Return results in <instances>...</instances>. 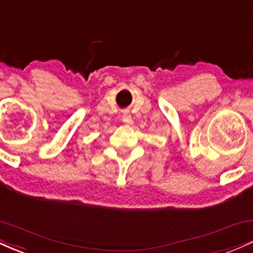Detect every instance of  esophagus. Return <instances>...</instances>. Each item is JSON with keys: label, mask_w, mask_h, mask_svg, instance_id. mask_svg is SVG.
I'll return each mask as SVG.
<instances>
[{"label": "esophagus", "mask_w": 253, "mask_h": 253, "mask_svg": "<svg viewBox=\"0 0 253 253\" xmlns=\"http://www.w3.org/2000/svg\"><path fill=\"white\" fill-rule=\"evenodd\" d=\"M122 121L125 124H132V116L129 112H124V114H122Z\"/></svg>", "instance_id": "1"}]
</instances>
